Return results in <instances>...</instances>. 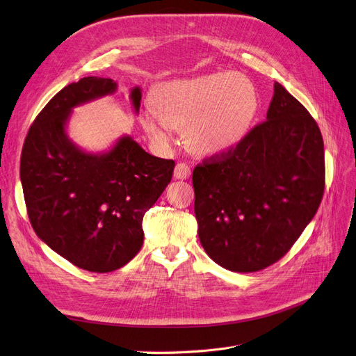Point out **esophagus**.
<instances>
[{
    "mask_svg": "<svg viewBox=\"0 0 356 356\" xmlns=\"http://www.w3.org/2000/svg\"><path fill=\"white\" fill-rule=\"evenodd\" d=\"M174 175L175 178L178 179H187L190 175H191V168L187 165V163H178L175 166V170H174Z\"/></svg>",
    "mask_w": 356,
    "mask_h": 356,
    "instance_id": "1",
    "label": "esophagus"
}]
</instances>
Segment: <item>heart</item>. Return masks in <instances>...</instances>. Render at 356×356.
Listing matches in <instances>:
<instances>
[{
  "instance_id": "1",
  "label": "heart",
  "mask_w": 356,
  "mask_h": 356,
  "mask_svg": "<svg viewBox=\"0 0 356 356\" xmlns=\"http://www.w3.org/2000/svg\"><path fill=\"white\" fill-rule=\"evenodd\" d=\"M154 105L141 113L145 131L160 144L172 127L186 129V144L200 154L227 152L250 131L258 110L254 84L234 72H217L160 86Z\"/></svg>"
}]
</instances>
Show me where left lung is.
<instances>
[{
  "label": "left lung",
  "instance_id": "8db88e82",
  "mask_svg": "<svg viewBox=\"0 0 356 356\" xmlns=\"http://www.w3.org/2000/svg\"><path fill=\"white\" fill-rule=\"evenodd\" d=\"M202 246L232 272H258L293 248L325 188L324 141L315 118L281 84L267 111L233 148L193 170Z\"/></svg>",
  "mask_w": 356,
  "mask_h": 356
}]
</instances>
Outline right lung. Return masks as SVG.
Returning <instances> with one entry per match:
<instances>
[{
	"mask_svg": "<svg viewBox=\"0 0 356 356\" xmlns=\"http://www.w3.org/2000/svg\"><path fill=\"white\" fill-rule=\"evenodd\" d=\"M115 90L111 79L84 77L58 92L35 117L20 157V181L32 229L83 270L108 273L144 242L143 218L174 175L175 161L154 157L124 136L93 156L65 134L72 106ZM135 110L141 90H132Z\"/></svg>",
	"mask_w": 356,
	"mask_h": 356,
	"instance_id": "obj_1",
	"label": "right lung"
}]
</instances>
